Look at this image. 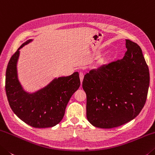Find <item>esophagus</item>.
Segmentation results:
<instances>
[{
    "label": "esophagus",
    "instance_id": "1",
    "mask_svg": "<svg viewBox=\"0 0 155 155\" xmlns=\"http://www.w3.org/2000/svg\"><path fill=\"white\" fill-rule=\"evenodd\" d=\"M84 74L83 72H80V81H81V83H82V80L84 79Z\"/></svg>",
    "mask_w": 155,
    "mask_h": 155
}]
</instances>
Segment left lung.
<instances>
[{"mask_svg":"<svg viewBox=\"0 0 155 155\" xmlns=\"http://www.w3.org/2000/svg\"><path fill=\"white\" fill-rule=\"evenodd\" d=\"M126 47L122 59L91 70L84 78L87 117L95 127L113 128L128 123L145 105L148 67L137 43L126 40Z\"/></svg>","mask_w":155,"mask_h":155,"instance_id":"8db88e82","label":"left lung"}]
</instances>
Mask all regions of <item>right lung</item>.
Returning a JSON list of instances; mask_svg holds the SVG:
<instances>
[{"label":"right lung","instance_id":"obj_1","mask_svg":"<svg viewBox=\"0 0 155 155\" xmlns=\"http://www.w3.org/2000/svg\"><path fill=\"white\" fill-rule=\"evenodd\" d=\"M20 46L10 58L6 70L5 91L10 107L18 117L34 128H49L62 120L71 97L80 87L78 72L55 78L47 87L34 93L25 91L18 79L17 62Z\"/></svg>","mask_w":155,"mask_h":155}]
</instances>
